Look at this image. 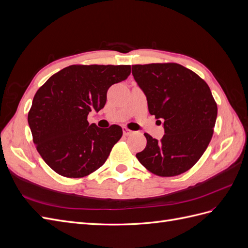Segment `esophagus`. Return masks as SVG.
Here are the masks:
<instances>
[{"instance_id": "obj_1", "label": "esophagus", "mask_w": 248, "mask_h": 248, "mask_svg": "<svg viewBox=\"0 0 248 248\" xmlns=\"http://www.w3.org/2000/svg\"><path fill=\"white\" fill-rule=\"evenodd\" d=\"M132 133H133V131H132V130L128 129V128H127V127H123V134H124V136L128 137V136H131Z\"/></svg>"}]
</instances>
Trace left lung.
<instances>
[{"label": "left lung", "mask_w": 248, "mask_h": 248, "mask_svg": "<svg viewBox=\"0 0 248 248\" xmlns=\"http://www.w3.org/2000/svg\"><path fill=\"white\" fill-rule=\"evenodd\" d=\"M132 76L147 97L149 112L162 120L164 128L160 140L145 133L147 146L137 158L154 175L183 174L212 139L217 104L211 90L197 73L177 63L132 65Z\"/></svg>", "instance_id": "obj_1"}]
</instances>
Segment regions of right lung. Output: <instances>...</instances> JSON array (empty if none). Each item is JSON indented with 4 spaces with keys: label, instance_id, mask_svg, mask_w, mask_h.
Wrapping results in <instances>:
<instances>
[{
    "label": "right lung",
    "instance_id": "obj_1",
    "mask_svg": "<svg viewBox=\"0 0 248 248\" xmlns=\"http://www.w3.org/2000/svg\"><path fill=\"white\" fill-rule=\"evenodd\" d=\"M130 71V65H71L39 88L28 122L37 151L51 170L81 178L106 162L122 128L90 125L88 115L104 108L108 88L125 80Z\"/></svg>",
    "mask_w": 248,
    "mask_h": 248
}]
</instances>
